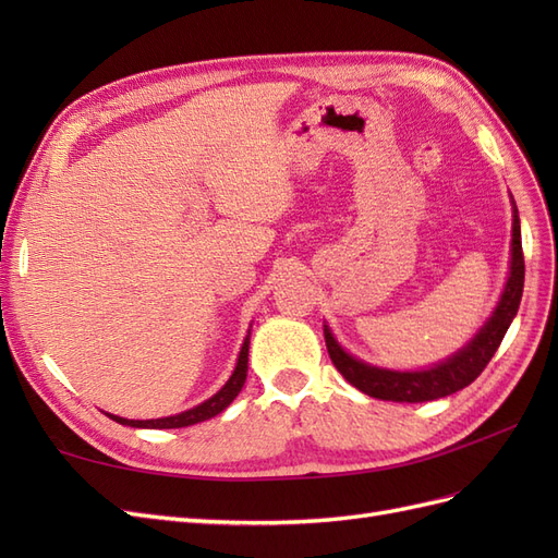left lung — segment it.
<instances>
[{
    "label": "left lung",
    "mask_w": 558,
    "mask_h": 558,
    "mask_svg": "<svg viewBox=\"0 0 558 558\" xmlns=\"http://www.w3.org/2000/svg\"><path fill=\"white\" fill-rule=\"evenodd\" d=\"M523 293V251H521V228L519 211L512 199V260L510 277L505 283L500 302L496 305L492 318L486 320L484 328L472 337V340L456 351L451 359L437 363L428 369H414V373H400V369H386L367 365L347 353L332 337L330 328L324 326L326 347L330 353L332 365L340 369V375L356 386L359 391L393 402H426L451 396L461 391L468 384L475 381L482 369L494 359L505 332H508L512 318L517 316L519 302Z\"/></svg>",
    "instance_id": "1"
}]
</instances>
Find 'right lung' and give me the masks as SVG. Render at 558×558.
<instances>
[{"label": "right lung", "instance_id": "add662e5", "mask_svg": "<svg viewBox=\"0 0 558 558\" xmlns=\"http://www.w3.org/2000/svg\"><path fill=\"white\" fill-rule=\"evenodd\" d=\"M248 337L242 344V351H240V359H238V365H234V373L232 377L226 381V386L218 391L216 396H211L209 400L199 402L197 408L193 410H185L181 414H174V416H165V418H148V421H134V418H123V416H116V414H109V418H113L116 424H123V426H132V428H185V426H193V424H199V421H207L216 414H221L228 404L238 398V393L242 391V386L246 381V369H248Z\"/></svg>", "mask_w": 558, "mask_h": 558}]
</instances>
